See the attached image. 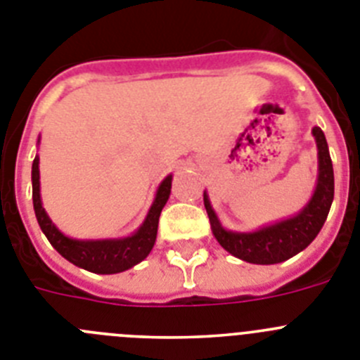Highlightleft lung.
<instances>
[{
    "instance_id": "left-lung-1",
    "label": "left lung",
    "mask_w": 360,
    "mask_h": 360,
    "mask_svg": "<svg viewBox=\"0 0 360 360\" xmlns=\"http://www.w3.org/2000/svg\"><path fill=\"white\" fill-rule=\"evenodd\" d=\"M311 135L317 146V184L311 198L297 214L250 232L227 231L216 216L209 195L203 191L212 234L229 254L254 265H274L290 259L316 240L333 202V165L323 129L316 126Z\"/></svg>"
}]
</instances>
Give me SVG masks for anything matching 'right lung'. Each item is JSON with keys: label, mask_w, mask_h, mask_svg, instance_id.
I'll return each instance as SVG.
<instances>
[{"label": "right lung", "mask_w": 360, "mask_h": 360, "mask_svg": "<svg viewBox=\"0 0 360 360\" xmlns=\"http://www.w3.org/2000/svg\"><path fill=\"white\" fill-rule=\"evenodd\" d=\"M39 141L41 136L37 139V144H39ZM171 182H173V174H167L162 180L151 207L146 214V219L131 236L110 238V240H75V238L63 234L44 211L43 202H41L39 157L37 155L34 158V164H32V200H34V211H36L41 231H43L44 236L49 238L53 249L65 259H68L75 266L90 270L94 274L124 272V270L131 269L136 263H141L142 259L148 257L153 245H155V240H157L160 212L169 200Z\"/></svg>", "instance_id": "add662e5"}]
</instances>
